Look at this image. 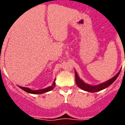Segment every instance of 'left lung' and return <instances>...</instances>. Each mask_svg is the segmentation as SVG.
Returning <instances> with one entry per match:
<instances>
[{
    "label": "left lung",
    "mask_w": 125,
    "mask_h": 125,
    "mask_svg": "<svg viewBox=\"0 0 125 125\" xmlns=\"http://www.w3.org/2000/svg\"><path fill=\"white\" fill-rule=\"evenodd\" d=\"M121 70L119 71L118 72V73H117L115 76H114L113 78H112L109 80L106 81V82H103V83L97 85H91L85 83V82H83V81H82V80L79 78V76H78L77 73L76 72V71H74V73H75V82H76V85H78L80 89H83V90H84V91H85L91 92V93H95V92L101 91V90H103V89L106 88V87H108V86H110L112 83H114L115 80H116L117 78V77L119 76V74H120Z\"/></svg>",
    "instance_id": "8db88e82"
}]
</instances>
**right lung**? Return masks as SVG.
Here are the masks:
<instances>
[{
  "label": "right lung",
  "mask_w": 125,
  "mask_h": 125,
  "mask_svg": "<svg viewBox=\"0 0 125 125\" xmlns=\"http://www.w3.org/2000/svg\"><path fill=\"white\" fill-rule=\"evenodd\" d=\"M56 80V79H55ZM55 80L53 82L52 85H51V86H49L48 87H46V88H44V89H38V90H32V89H30V88H28V87H22V86H19V87H20L21 89H22V90H24V91H26L27 93H32V94H42V93H47L48 91H50L51 90H52L54 89V87L55 86Z\"/></svg>",
  "instance_id": "1"
}]
</instances>
